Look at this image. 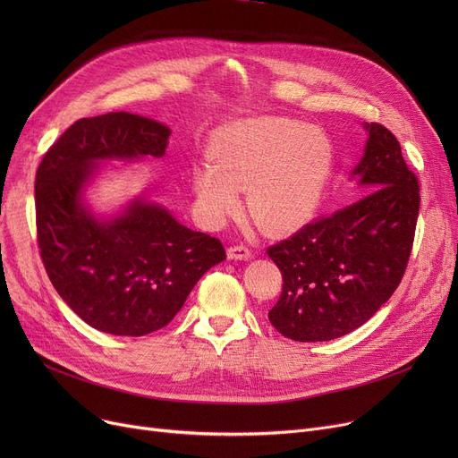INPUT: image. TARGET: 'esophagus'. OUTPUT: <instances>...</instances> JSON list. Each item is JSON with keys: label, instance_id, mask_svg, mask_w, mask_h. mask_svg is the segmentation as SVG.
<instances>
[{"label": "esophagus", "instance_id": "34e87169", "mask_svg": "<svg viewBox=\"0 0 458 458\" xmlns=\"http://www.w3.org/2000/svg\"><path fill=\"white\" fill-rule=\"evenodd\" d=\"M252 256V250L247 245H232L228 249L230 259H249Z\"/></svg>", "mask_w": 458, "mask_h": 458}]
</instances>
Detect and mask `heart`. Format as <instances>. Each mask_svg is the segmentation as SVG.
<instances>
[{"instance_id":"b5f03b06","label":"heart","mask_w":458,"mask_h":458,"mask_svg":"<svg viewBox=\"0 0 458 458\" xmlns=\"http://www.w3.org/2000/svg\"><path fill=\"white\" fill-rule=\"evenodd\" d=\"M209 166L192 168L208 213L221 219L245 191V209L267 232L292 230L316 209L334 166V144L319 126L287 118H249L216 131Z\"/></svg>"}]
</instances>
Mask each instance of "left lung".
Instances as JSON below:
<instances>
[{"instance_id": "1", "label": "left lung", "mask_w": 458, "mask_h": 458, "mask_svg": "<svg viewBox=\"0 0 458 458\" xmlns=\"http://www.w3.org/2000/svg\"><path fill=\"white\" fill-rule=\"evenodd\" d=\"M366 130V154L354 174L368 195L267 249L282 273V293L269 321L293 342H328L362 327L394 295L406 271L420 182L388 128L371 123Z\"/></svg>"}]
</instances>
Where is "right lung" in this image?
<instances>
[{
    "label": "right lung",
    "mask_w": 458,
    "mask_h": 458,
    "mask_svg": "<svg viewBox=\"0 0 458 458\" xmlns=\"http://www.w3.org/2000/svg\"><path fill=\"white\" fill-rule=\"evenodd\" d=\"M168 130L118 111L72 124L44 154L35 178L37 242L57 293L92 328L144 335L171 323L200 276L226 258L216 237L166 209L133 202L100 223L81 206L98 159L161 157Z\"/></svg>",
    "instance_id": "1"
}]
</instances>
